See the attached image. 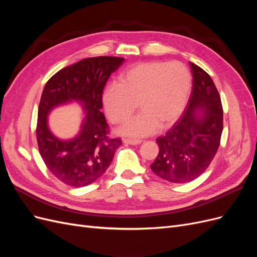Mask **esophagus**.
<instances>
[{
  "instance_id": "34e87169",
  "label": "esophagus",
  "mask_w": 257,
  "mask_h": 257,
  "mask_svg": "<svg viewBox=\"0 0 257 257\" xmlns=\"http://www.w3.org/2000/svg\"><path fill=\"white\" fill-rule=\"evenodd\" d=\"M123 143L125 144V145L137 146L139 144H142V141H139V139H128V138H125V139H123Z\"/></svg>"
}]
</instances>
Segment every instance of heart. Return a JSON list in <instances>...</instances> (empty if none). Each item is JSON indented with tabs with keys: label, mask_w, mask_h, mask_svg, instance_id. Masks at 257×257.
Returning a JSON list of instances; mask_svg holds the SVG:
<instances>
[{
	"label": "heart",
	"mask_w": 257,
	"mask_h": 257,
	"mask_svg": "<svg viewBox=\"0 0 257 257\" xmlns=\"http://www.w3.org/2000/svg\"><path fill=\"white\" fill-rule=\"evenodd\" d=\"M191 85V73L180 62H144L123 72L118 84L108 85L103 104L108 119L118 124L134 112L137 103L141 112L124 124L120 133L147 136L176 122L188 103Z\"/></svg>",
	"instance_id": "obj_1"
}]
</instances>
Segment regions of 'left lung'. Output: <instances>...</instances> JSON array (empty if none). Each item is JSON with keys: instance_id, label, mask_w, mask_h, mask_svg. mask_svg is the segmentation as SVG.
Returning a JSON list of instances; mask_svg holds the SVG:
<instances>
[{"instance_id": "obj_1", "label": "left lung", "mask_w": 257, "mask_h": 257, "mask_svg": "<svg viewBox=\"0 0 257 257\" xmlns=\"http://www.w3.org/2000/svg\"><path fill=\"white\" fill-rule=\"evenodd\" d=\"M193 88L183 114L157 139L160 151L152 172L173 183H186L203 174L219 149L223 108L213 80L203 68L190 63Z\"/></svg>"}]
</instances>
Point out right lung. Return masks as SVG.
<instances>
[{
    "label": "right lung",
    "instance_id": "add662e5",
    "mask_svg": "<svg viewBox=\"0 0 257 257\" xmlns=\"http://www.w3.org/2000/svg\"><path fill=\"white\" fill-rule=\"evenodd\" d=\"M123 62L116 57L83 59L62 68L45 85L37 116L38 150L49 172L66 185L81 188L97 180L122 145L120 138L108 137L100 109L105 84ZM73 101L85 113L80 133L71 140H60L50 131L48 115L54 107Z\"/></svg>",
    "mask_w": 257,
    "mask_h": 257
}]
</instances>
